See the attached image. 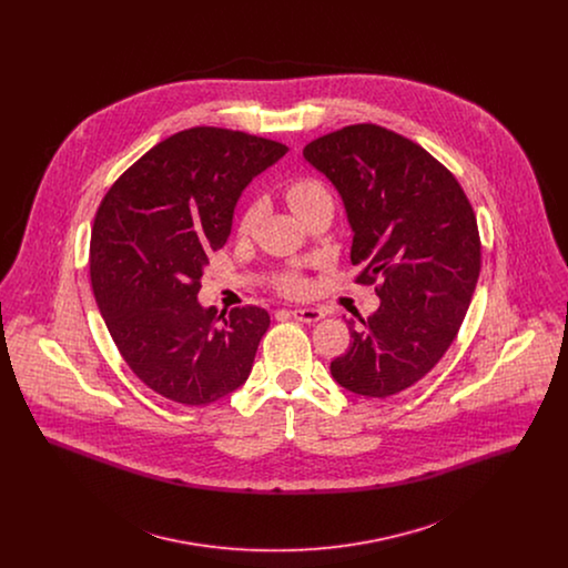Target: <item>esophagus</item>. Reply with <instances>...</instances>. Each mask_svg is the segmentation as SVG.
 Returning a JSON list of instances; mask_svg holds the SVG:
<instances>
[{"label": "esophagus", "instance_id": "esophagus-1", "mask_svg": "<svg viewBox=\"0 0 568 568\" xmlns=\"http://www.w3.org/2000/svg\"><path fill=\"white\" fill-rule=\"evenodd\" d=\"M290 313L302 324H317L320 320H324V311H320V308H294Z\"/></svg>", "mask_w": 568, "mask_h": 568}]
</instances>
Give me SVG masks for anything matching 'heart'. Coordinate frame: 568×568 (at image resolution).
Wrapping results in <instances>:
<instances>
[{"mask_svg": "<svg viewBox=\"0 0 568 568\" xmlns=\"http://www.w3.org/2000/svg\"><path fill=\"white\" fill-rule=\"evenodd\" d=\"M325 191L322 187V183H317V181H313V179H296V181H292L287 187H285V197H287V202H290V206L294 209V213H300L317 193H322ZM260 219V209L257 206H251L243 216V223H241V227H243V232H248V230H253V225H255V221ZM278 285H281V290L285 292V294H302L304 290H306V283L297 276V274H285V276H281V281H278Z\"/></svg>", "mask_w": 568, "mask_h": 568, "instance_id": "heart-1", "label": "heart"}]
</instances>
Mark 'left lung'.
I'll return each mask as SVG.
<instances>
[{"mask_svg":"<svg viewBox=\"0 0 568 568\" xmlns=\"http://www.w3.org/2000/svg\"><path fill=\"white\" fill-rule=\"evenodd\" d=\"M304 160L343 197L355 278L377 283V311L329 364L338 385L387 398L426 377L449 349L481 271L473 206L456 176L405 135L373 123L308 142Z\"/></svg>","mask_w":568,"mask_h":568,"instance_id":"obj_1","label":"left lung"}]
</instances>
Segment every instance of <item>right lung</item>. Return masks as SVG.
I'll list each match as a JSON object with an SVG mask.
<instances>
[{"label":"right lung","instance_id":"add662e5","mask_svg":"<svg viewBox=\"0 0 568 568\" xmlns=\"http://www.w3.org/2000/svg\"><path fill=\"white\" fill-rule=\"evenodd\" d=\"M287 151L260 135L191 128L146 151L98 209L95 302L125 364L168 400L211 405L248 378L271 315L260 306L216 315L197 302L200 278L244 187Z\"/></svg>","mask_w":568,"mask_h":568}]
</instances>
